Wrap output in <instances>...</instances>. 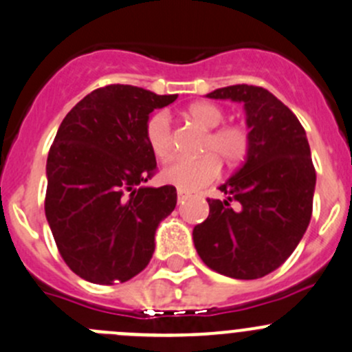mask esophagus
Returning <instances> with one entry per match:
<instances>
[{
	"instance_id": "1",
	"label": "esophagus",
	"mask_w": 352,
	"mask_h": 352,
	"mask_svg": "<svg viewBox=\"0 0 352 352\" xmlns=\"http://www.w3.org/2000/svg\"><path fill=\"white\" fill-rule=\"evenodd\" d=\"M186 197H187V192H186V190H177V199H179V203H182V201L184 199H186Z\"/></svg>"
}]
</instances>
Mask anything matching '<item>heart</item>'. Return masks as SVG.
I'll return each instance as SVG.
<instances>
[{"mask_svg":"<svg viewBox=\"0 0 352 352\" xmlns=\"http://www.w3.org/2000/svg\"><path fill=\"white\" fill-rule=\"evenodd\" d=\"M187 117L196 122L204 131H211L206 135L203 151L210 153L201 158H175L162 170V179L166 184L179 187L180 190L192 192L201 189L220 172V163L237 165L248 155L249 134L241 125H225L217 129L223 122V111L211 103L190 104L186 111ZM215 131H213L212 129ZM146 141L153 155L160 160L168 158L172 153V131L166 115L156 113L146 124Z\"/></svg>","mask_w":352,"mask_h":352,"instance_id":"1","label":"heart"}]
</instances>
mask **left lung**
Returning a JSON list of instances; mask_svg holds the SVG:
<instances>
[{"label": "left lung", "instance_id": "8db88e82", "mask_svg": "<svg viewBox=\"0 0 352 352\" xmlns=\"http://www.w3.org/2000/svg\"><path fill=\"white\" fill-rule=\"evenodd\" d=\"M206 98L244 104L249 148L241 168L220 186L227 197L208 199L210 214L194 227V245L218 274L261 278L292 254L311 220L316 172L306 132L258 85H228Z\"/></svg>", "mask_w": 352, "mask_h": 352}]
</instances>
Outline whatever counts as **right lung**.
<instances>
[{"label":"right lung","mask_w":352,"mask_h":352,"mask_svg":"<svg viewBox=\"0 0 352 352\" xmlns=\"http://www.w3.org/2000/svg\"><path fill=\"white\" fill-rule=\"evenodd\" d=\"M177 94L107 85L78 101L46 163L44 211L61 258L87 282H127L148 267L155 234L177 204L173 186L148 187L156 158L146 124Z\"/></svg>","instance_id":"right-lung-1"}]
</instances>
